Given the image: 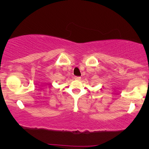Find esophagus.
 Returning a JSON list of instances; mask_svg holds the SVG:
<instances>
[{
    "instance_id": "1",
    "label": "esophagus",
    "mask_w": 149,
    "mask_h": 149,
    "mask_svg": "<svg viewBox=\"0 0 149 149\" xmlns=\"http://www.w3.org/2000/svg\"><path fill=\"white\" fill-rule=\"evenodd\" d=\"M74 79L76 81H79L81 79V77H74Z\"/></svg>"
}]
</instances>
